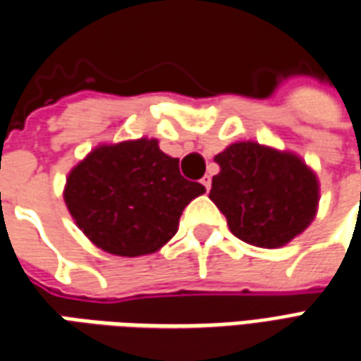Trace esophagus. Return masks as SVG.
Masks as SVG:
<instances>
[{"mask_svg":"<svg viewBox=\"0 0 361 361\" xmlns=\"http://www.w3.org/2000/svg\"><path fill=\"white\" fill-rule=\"evenodd\" d=\"M201 183L204 185V189H207V191H210V188H212V178H210V176H204V178L201 180Z\"/></svg>","mask_w":361,"mask_h":361,"instance_id":"1","label":"esophagus"}]
</instances>
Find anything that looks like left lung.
I'll use <instances>...</instances> for the list:
<instances>
[{
	"instance_id": "left-lung-1",
	"label": "left lung",
	"mask_w": 361,
	"mask_h": 361,
	"mask_svg": "<svg viewBox=\"0 0 361 361\" xmlns=\"http://www.w3.org/2000/svg\"><path fill=\"white\" fill-rule=\"evenodd\" d=\"M210 199L241 241L277 248L293 241L317 214L319 181L298 154L237 141L214 157Z\"/></svg>"
}]
</instances>
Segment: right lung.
<instances>
[{
	"label": "right lung",
	"mask_w": 361,
	"mask_h": 361,
	"mask_svg": "<svg viewBox=\"0 0 361 361\" xmlns=\"http://www.w3.org/2000/svg\"><path fill=\"white\" fill-rule=\"evenodd\" d=\"M204 193L159 141L103 143L68 172L65 204L84 235L116 256L153 255L172 239L183 208Z\"/></svg>",
	"instance_id": "obj_1"
}]
</instances>
